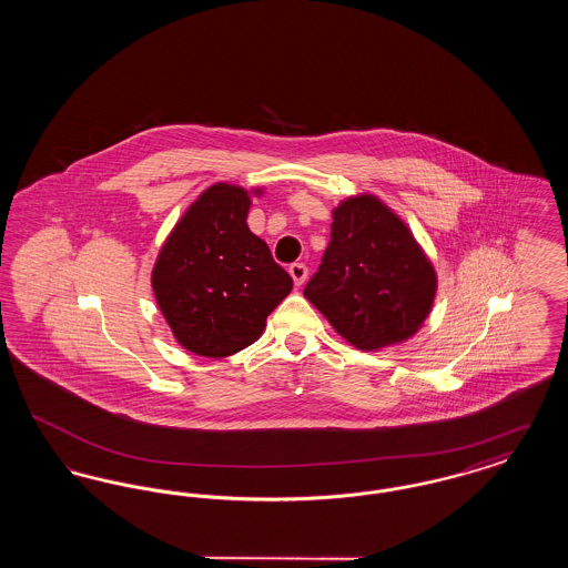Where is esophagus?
I'll use <instances>...</instances> for the list:
<instances>
[{
    "label": "esophagus",
    "instance_id": "1",
    "mask_svg": "<svg viewBox=\"0 0 568 568\" xmlns=\"http://www.w3.org/2000/svg\"><path fill=\"white\" fill-rule=\"evenodd\" d=\"M290 274H292L294 283L300 287V285L306 281V276H308V268H306L304 264H300V262H297V264H292V266H290Z\"/></svg>",
    "mask_w": 568,
    "mask_h": 568
}]
</instances>
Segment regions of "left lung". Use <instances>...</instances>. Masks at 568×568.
I'll return each instance as SVG.
<instances>
[{"instance_id": "obj_1", "label": "left lung", "mask_w": 568, "mask_h": 568, "mask_svg": "<svg viewBox=\"0 0 568 568\" xmlns=\"http://www.w3.org/2000/svg\"><path fill=\"white\" fill-rule=\"evenodd\" d=\"M332 216L329 244L304 296L357 349L403 343L433 308L430 260L375 195L347 197Z\"/></svg>"}]
</instances>
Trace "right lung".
<instances>
[{
    "mask_svg": "<svg viewBox=\"0 0 568 568\" xmlns=\"http://www.w3.org/2000/svg\"><path fill=\"white\" fill-rule=\"evenodd\" d=\"M248 206L243 187H209L176 223L153 268V292L174 338L204 357L255 343L294 287L268 244L248 230Z\"/></svg>",
    "mask_w": 568,
    "mask_h": 568,
    "instance_id": "obj_1",
    "label": "right lung"
}]
</instances>
